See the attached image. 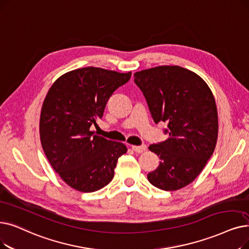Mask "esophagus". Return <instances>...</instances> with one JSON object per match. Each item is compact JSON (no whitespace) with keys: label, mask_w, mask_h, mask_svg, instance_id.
Listing matches in <instances>:
<instances>
[{"label":"esophagus","mask_w":249,"mask_h":249,"mask_svg":"<svg viewBox=\"0 0 249 249\" xmlns=\"http://www.w3.org/2000/svg\"><path fill=\"white\" fill-rule=\"evenodd\" d=\"M132 149L137 154H142L143 151L146 150V145L142 144V145H132Z\"/></svg>","instance_id":"obj_1"}]
</instances>
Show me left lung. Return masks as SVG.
Here are the masks:
<instances>
[{"label":"left lung","instance_id":"left-lung-1","mask_svg":"<svg viewBox=\"0 0 249 249\" xmlns=\"http://www.w3.org/2000/svg\"><path fill=\"white\" fill-rule=\"evenodd\" d=\"M156 124L167 123L165 142L149 145L158 168L148 181L161 190H178L196 179L212 157L218 139V112L212 90L197 74L179 66L134 73Z\"/></svg>","mask_w":249,"mask_h":249}]
</instances>
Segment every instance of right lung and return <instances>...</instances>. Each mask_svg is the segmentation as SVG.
<instances>
[{
  "mask_svg": "<svg viewBox=\"0 0 249 249\" xmlns=\"http://www.w3.org/2000/svg\"><path fill=\"white\" fill-rule=\"evenodd\" d=\"M131 72L85 67L65 73L42 104L39 134L51 166L67 184L93 192L109 184L125 144L94 135L90 126L102 119L113 92Z\"/></svg>",
  "mask_w": 249,
  "mask_h": 249,
  "instance_id": "right-lung-1",
  "label": "right lung"
}]
</instances>
